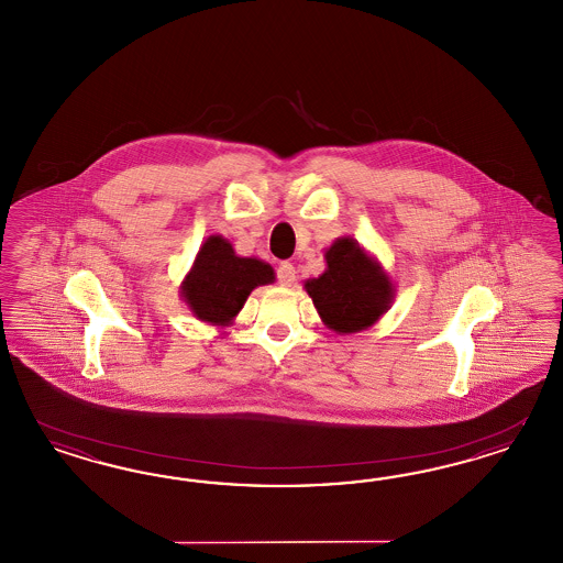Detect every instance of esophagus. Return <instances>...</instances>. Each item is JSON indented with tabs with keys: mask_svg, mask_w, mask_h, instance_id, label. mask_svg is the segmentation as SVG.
Instances as JSON below:
<instances>
[{
	"mask_svg": "<svg viewBox=\"0 0 563 563\" xmlns=\"http://www.w3.org/2000/svg\"><path fill=\"white\" fill-rule=\"evenodd\" d=\"M294 279H296V269H294V265L291 263H282L279 267H277V282L282 284V286H291L294 284Z\"/></svg>",
	"mask_w": 563,
	"mask_h": 563,
	"instance_id": "esophagus-1",
	"label": "esophagus"
}]
</instances>
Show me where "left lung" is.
<instances>
[{
    "label": "left lung",
    "instance_id": "left-lung-1",
    "mask_svg": "<svg viewBox=\"0 0 563 563\" xmlns=\"http://www.w3.org/2000/svg\"><path fill=\"white\" fill-rule=\"evenodd\" d=\"M325 272L305 282L323 325L335 333H358L375 325L396 298L382 263L354 238H338L325 249Z\"/></svg>",
    "mask_w": 563,
    "mask_h": 563
}]
</instances>
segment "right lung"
<instances>
[{"label": "right lung", "instance_id": "add662e5", "mask_svg": "<svg viewBox=\"0 0 563 563\" xmlns=\"http://www.w3.org/2000/svg\"><path fill=\"white\" fill-rule=\"evenodd\" d=\"M273 282L275 272L269 263L240 256L228 238L213 234L200 244L180 284V296L202 323L230 327L251 291Z\"/></svg>", "mask_w": 563, "mask_h": 563}]
</instances>
